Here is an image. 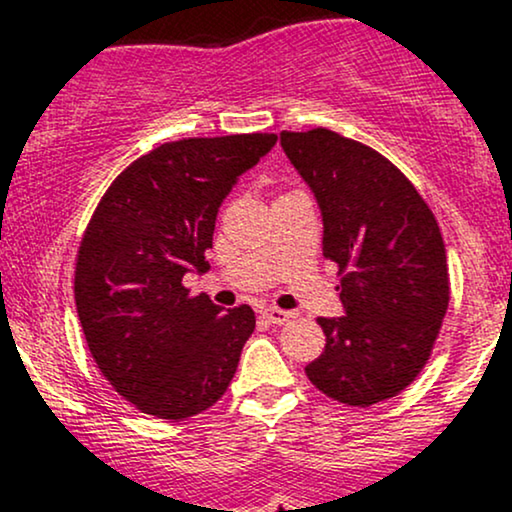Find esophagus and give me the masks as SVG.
Returning <instances> with one entry per match:
<instances>
[{
	"label": "esophagus",
	"mask_w": 512,
	"mask_h": 512,
	"mask_svg": "<svg viewBox=\"0 0 512 512\" xmlns=\"http://www.w3.org/2000/svg\"><path fill=\"white\" fill-rule=\"evenodd\" d=\"M262 317L269 322V325H286V322L291 320V313H286V310H279V308H264Z\"/></svg>",
	"instance_id": "34e87169"
}]
</instances>
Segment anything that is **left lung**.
I'll return each instance as SVG.
<instances>
[{"label": "left lung", "mask_w": 512, "mask_h": 512, "mask_svg": "<svg viewBox=\"0 0 512 512\" xmlns=\"http://www.w3.org/2000/svg\"><path fill=\"white\" fill-rule=\"evenodd\" d=\"M322 214V255L342 274V317H317L325 351L305 366L351 407L399 395L431 356L450 301L443 236L424 197L370 146L332 129L281 132Z\"/></svg>", "instance_id": "obj_1"}]
</instances>
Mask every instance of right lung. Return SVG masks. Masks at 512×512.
Here are the masks:
<instances>
[{
    "mask_svg": "<svg viewBox=\"0 0 512 512\" xmlns=\"http://www.w3.org/2000/svg\"><path fill=\"white\" fill-rule=\"evenodd\" d=\"M276 134L180 139L137 158L108 187L76 257L81 330L108 383L144 414L180 421L209 409L255 332L250 305L228 310L182 286L204 274L216 214Z\"/></svg>",
    "mask_w": 512,
    "mask_h": 512,
    "instance_id": "1",
    "label": "right lung"
}]
</instances>
